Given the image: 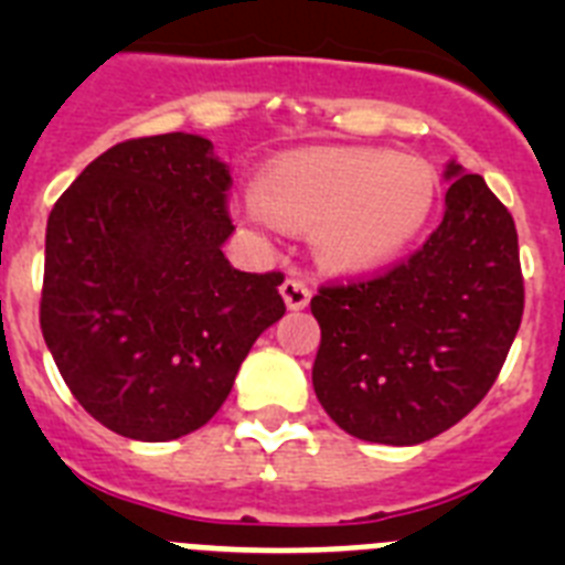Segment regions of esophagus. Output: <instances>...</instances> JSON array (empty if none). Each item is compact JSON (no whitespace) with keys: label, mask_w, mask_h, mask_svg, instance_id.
<instances>
[{"label":"esophagus","mask_w":565,"mask_h":565,"mask_svg":"<svg viewBox=\"0 0 565 565\" xmlns=\"http://www.w3.org/2000/svg\"><path fill=\"white\" fill-rule=\"evenodd\" d=\"M279 291H282V299H286V306L291 308V311H299V308H306L308 302H311V288H308L306 279L288 277Z\"/></svg>","instance_id":"34e87169"}]
</instances>
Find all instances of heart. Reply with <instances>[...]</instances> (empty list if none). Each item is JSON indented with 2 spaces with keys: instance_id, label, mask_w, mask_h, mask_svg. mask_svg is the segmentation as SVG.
Masks as SVG:
<instances>
[{
  "instance_id": "b5f03b06",
  "label": "heart",
  "mask_w": 565,
  "mask_h": 565,
  "mask_svg": "<svg viewBox=\"0 0 565 565\" xmlns=\"http://www.w3.org/2000/svg\"><path fill=\"white\" fill-rule=\"evenodd\" d=\"M436 206V174L418 158L382 149H308L259 174L243 214L311 228L313 257L333 271H371L418 237Z\"/></svg>"
}]
</instances>
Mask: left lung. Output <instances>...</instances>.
Returning <instances> with one entry per match:
<instances>
[{"mask_svg":"<svg viewBox=\"0 0 565 565\" xmlns=\"http://www.w3.org/2000/svg\"><path fill=\"white\" fill-rule=\"evenodd\" d=\"M447 212L411 257L311 299L313 391L362 441H430L489 393L523 317L512 214L481 174L447 167Z\"/></svg>","mask_w":565,"mask_h":565,"instance_id":"left-lung-1","label":"left lung"}]
</instances>
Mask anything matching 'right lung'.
<instances>
[{"label": "right lung", "instance_id": "right-lung-1", "mask_svg": "<svg viewBox=\"0 0 565 565\" xmlns=\"http://www.w3.org/2000/svg\"><path fill=\"white\" fill-rule=\"evenodd\" d=\"M228 189L212 141L149 135L98 154L50 212L44 342L76 402L118 436L172 441L203 427L286 313V274L223 257Z\"/></svg>", "mask_w": 565, "mask_h": 565}]
</instances>
